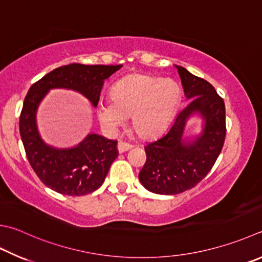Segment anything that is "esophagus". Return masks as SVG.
<instances>
[{"instance_id":"1","label":"esophagus","mask_w":262,"mask_h":262,"mask_svg":"<svg viewBox=\"0 0 262 262\" xmlns=\"http://www.w3.org/2000/svg\"><path fill=\"white\" fill-rule=\"evenodd\" d=\"M132 146L130 144H127V142H124V141H118L117 144V149L120 152H124L126 150L131 149Z\"/></svg>"}]
</instances>
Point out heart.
Wrapping results in <instances>:
<instances>
[{
  "instance_id": "b5f03b06",
  "label": "heart",
  "mask_w": 262,
  "mask_h": 262,
  "mask_svg": "<svg viewBox=\"0 0 262 262\" xmlns=\"http://www.w3.org/2000/svg\"><path fill=\"white\" fill-rule=\"evenodd\" d=\"M180 95V86L171 78L133 74L115 83L111 90V101L98 103V121L106 130L115 132L131 116L138 135L154 137L170 123Z\"/></svg>"
}]
</instances>
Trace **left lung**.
<instances>
[{
  "label": "left lung",
  "instance_id": "left-lung-1",
  "mask_svg": "<svg viewBox=\"0 0 262 262\" xmlns=\"http://www.w3.org/2000/svg\"><path fill=\"white\" fill-rule=\"evenodd\" d=\"M189 100L161 137L147 142V160L139 180L147 190L160 195H176L195 187L209 173L223 149L226 137L225 102L208 81L174 66ZM202 118L199 135L186 136V122Z\"/></svg>",
  "mask_w": 262,
  "mask_h": 262
}]
</instances>
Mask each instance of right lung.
<instances>
[{"label":"right lung","instance_id":"right-lung-1","mask_svg":"<svg viewBox=\"0 0 262 262\" xmlns=\"http://www.w3.org/2000/svg\"><path fill=\"white\" fill-rule=\"evenodd\" d=\"M122 65H72L56 68L29 89L24 100L19 131L29 164L49 188L62 195L82 196L99 188L118 156L117 141L90 133L77 145L57 148L42 139L37 127L39 103L53 89L73 90L97 107L105 80Z\"/></svg>","mask_w":262,"mask_h":262}]
</instances>
